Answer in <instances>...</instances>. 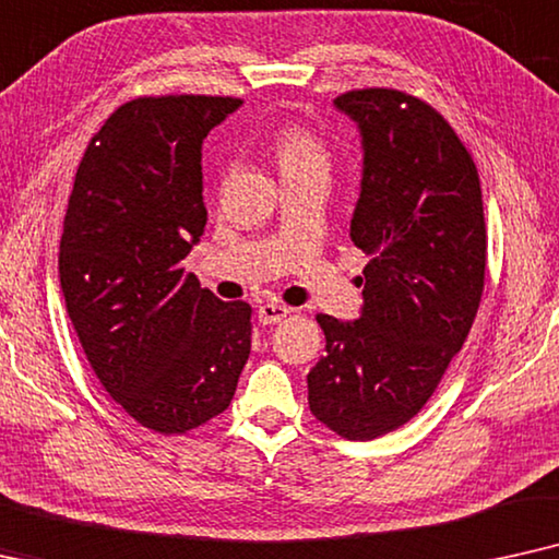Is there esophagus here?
I'll use <instances>...</instances> for the list:
<instances>
[{
  "label": "esophagus",
  "instance_id": "34e87169",
  "mask_svg": "<svg viewBox=\"0 0 559 559\" xmlns=\"http://www.w3.org/2000/svg\"><path fill=\"white\" fill-rule=\"evenodd\" d=\"M292 314V309L284 307V304H263V307L258 309V322L260 324H278L284 322V319Z\"/></svg>",
  "mask_w": 559,
  "mask_h": 559
}]
</instances>
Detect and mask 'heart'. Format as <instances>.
<instances>
[{
    "label": "heart",
    "mask_w": 559,
    "mask_h": 559,
    "mask_svg": "<svg viewBox=\"0 0 559 559\" xmlns=\"http://www.w3.org/2000/svg\"><path fill=\"white\" fill-rule=\"evenodd\" d=\"M273 153L284 174L330 168V151H326L322 138L301 122H286L275 130Z\"/></svg>",
    "instance_id": "obj_1"
}]
</instances>
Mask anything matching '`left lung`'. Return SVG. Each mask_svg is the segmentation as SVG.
Segmentation results:
<instances>
[{
	"instance_id": "1",
	"label": "left lung",
	"mask_w": 559,
	"mask_h": 559,
	"mask_svg": "<svg viewBox=\"0 0 559 559\" xmlns=\"http://www.w3.org/2000/svg\"><path fill=\"white\" fill-rule=\"evenodd\" d=\"M334 104L360 124L366 168L349 237L370 258L362 314H317L324 355L309 412L376 440L421 412L463 347L486 284V217L473 155L429 102L370 86Z\"/></svg>"
}]
</instances>
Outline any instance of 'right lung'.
Listing matches in <instances>:
<instances>
[{"label": "right lung", "instance_id": "1", "mask_svg": "<svg viewBox=\"0 0 559 559\" xmlns=\"http://www.w3.org/2000/svg\"><path fill=\"white\" fill-rule=\"evenodd\" d=\"M240 104H122L88 140L63 219L58 273L88 366L132 419L166 437L225 412L250 355V304L217 299L181 263L206 225L202 140Z\"/></svg>", "mask_w": 559, "mask_h": 559}]
</instances>
